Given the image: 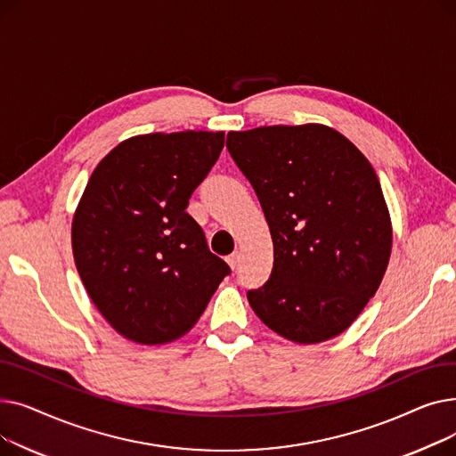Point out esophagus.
Wrapping results in <instances>:
<instances>
[{
  "instance_id": "34e87169",
  "label": "esophagus",
  "mask_w": 456,
  "mask_h": 456,
  "mask_svg": "<svg viewBox=\"0 0 456 456\" xmlns=\"http://www.w3.org/2000/svg\"><path fill=\"white\" fill-rule=\"evenodd\" d=\"M227 262H229V266H231L232 270H236V268H238V262H240V253L234 251L232 255L227 256Z\"/></svg>"
}]
</instances>
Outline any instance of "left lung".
<instances>
[{"label":"left lung","mask_w":456,"mask_h":456,"mask_svg":"<svg viewBox=\"0 0 456 456\" xmlns=\"http://www.w3.org/2000/svg\"><path fill=\"white\" fill-rule=\"evenodd\" d=\"M273 240V270L248 292L281 337L318 344L362 313L387 272L392 225L377 174L325 126H272L227 134Z\"/></svg>","instance_id":"1"}]
</instances>
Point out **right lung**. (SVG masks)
I'll use <instances>...</instances> for the list:
<instances>
[{
	"label": "right lung",
	"mask_w": 456,
	"mask_h": 456,
	"mask_svg": "<svg viewBox=\"0 0 456 456\" xmlns=\"http://www.w3.org/2000/svg\"><path fill=\"white\" fill-rule=\"evenodd\" d=\"M224 138L207 131L129 138L85 188L71 224L76 266L103 318L133 342L183 337L231 273L186 212Z\"/></svg>",
	"instance_id": "obj_1"
}]
</instances>
